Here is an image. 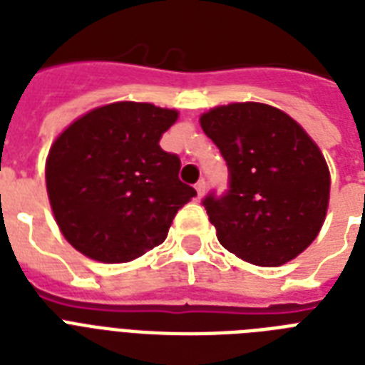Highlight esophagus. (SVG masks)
I'll list each match as a JSON object with an SVG mask.
<instances>
[{
    "instance_id": "1",
    "label": "esophagus",
    "mask_w": 365,
    "mask_h": 365,
    "mask_svg": "<svg viewBox=\"0 0 365 365\" xmlns=\"http://www.w3.org/2000/svg\"><path fill=\"white\" fill-rule=\"evenodd\" d=\"M195 189H197V193H199V197H202L206 191V182L205 180H199V182L195 183Z\"/></svg>"
}]
</instances>
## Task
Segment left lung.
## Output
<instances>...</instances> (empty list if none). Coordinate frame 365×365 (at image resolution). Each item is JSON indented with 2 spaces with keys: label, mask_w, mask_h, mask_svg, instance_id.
Instances as JSON below:
<instances>
[{
  "label": "left lung",
  "mask_w": 365,
  "mask_h": 365,
  "mask_svg": "<svg viewBox=\"0 0 365 365\" xmlns=\"http://www.w3.org/2000/svg\"><path fill=\"white\" fill-rule=\"evenodd\" d=\"M200 126L229 170L225 193L202 199L217 240L254 265L294 259L328 210L329 170L317 143L284 111L257 102L214 108Z\"/></svg>",
  "instance_id": "left-lung-1"
}]
</instances>
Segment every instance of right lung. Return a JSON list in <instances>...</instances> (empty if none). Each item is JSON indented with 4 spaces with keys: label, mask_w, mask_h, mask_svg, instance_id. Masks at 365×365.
<instances>
[{
    "label": "right lung",
    "mask_w": 365,
    "mask_h": 365,
    "mask_svg": "<svg viewBox=\"0 0 365 365\" xmlns=\"http://www.w3.org/2000/svg\"><path fill=\"white\" fill-rule=\"evenodd\" d=\"M178 111L115 102L66 128L47 159V191L66 240L91 259L125 263L165 242L176 212L197 197L180 157L160 148Z\"/></svg>",
    "instance_id": "right-lung-1"
}]
</instances>
